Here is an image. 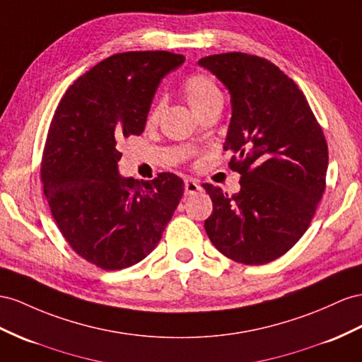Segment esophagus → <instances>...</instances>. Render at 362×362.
<instances>
[{"instance_id":"1","label":"esophagus","mask_w":362,"mask_h":362,"mask_svg":"<svg viewBox=\"0 0 362 362\" xmlns=\"http://www.w3.org/2000/svg\"><path fill=\"white\" fill-rule=\"evenodd\" d=\"M200 189H202V187L197 180H194V179L185 180V194H187V196H192V194L199 192Z\"/></svg>"}]
</instances>
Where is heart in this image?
<instances>
[{"label": "heart", "instance_id": "heart-1", "mask_svg": "<svg viewBox=\"0 0 362 362\" xmlns=\"http://www.w3.org/2000/svg\"><path fill=\"white\" fill-rule=\"evenodd\" d=\"M183 95L187 98L191 108L196 111V115H199L200 111L208 108L209 105L216 104V102L223 100V96H221V91L216 84V81L206 75H202V73H199V75H192L185 81ZM160 111L162 102H156L151 107L150 113H148V120L154 122V120L159 117Z\"/></svg>", "mask_w": 362, "mask_h": 362}]
</instances>
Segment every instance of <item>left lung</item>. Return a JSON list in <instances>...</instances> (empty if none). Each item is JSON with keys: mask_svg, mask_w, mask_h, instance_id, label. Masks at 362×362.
<instances>
[{"mask_svg": "<svg viewBox=\"0 0 362 362\" xmlns=\"http://www.w3.org/2000/svg\"><path fill=\"white\" fill-rule=\"evenodd\" d=\"M230 93L225 150L242 174L240 192L203 183L212 200L209 240L228 258L264 264L284 255L308 230L326 189L327 142L309 102L275 64L230 52L202 58Z\"/></svg>", "mask_w": 362, "mask_h": 362, "instance_id": "1", "label": "left lung"}]
</instances>
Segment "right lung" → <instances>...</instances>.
<instances>
[{
  "instance_id": "1",
  "label": "right lung",
  "mask_w": 362,
  "mask_h": 362,
  "mask_svg": "<svg viewBox=\"0 0 362 362\" xmlns=\"http://www.w3.org/2000/svg\"><path fill=\"white\" fill-rule=\"evenodd\" d=\"M183 54L125 52L100 61L61 99L45 139L41 182L70 247L104 271L142 262L160 242L183 196V180L122 177L120 139L144 133L160 81Z\"/></svg>"
}]
</instances>
